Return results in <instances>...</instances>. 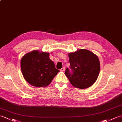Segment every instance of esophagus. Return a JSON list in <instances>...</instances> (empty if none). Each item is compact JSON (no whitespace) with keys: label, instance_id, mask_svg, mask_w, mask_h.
Listing matches in <instances>:
<instances>
[{"label":"esophagus","instance_id":"obj_1","mask_svg":"<svg viewBox=\"0 0 122 122\" xmlns=\"http://www.w3.org/2000/svg\"><path fill=\"white\" fill-rule=\"evenodd\" d=\"M65 70H66V69H65V67H63L62 68V69L60 70V71H62V72H64L65 71Z\"/></svg>","mask_w":122,"mask_h":122}]
</instances>
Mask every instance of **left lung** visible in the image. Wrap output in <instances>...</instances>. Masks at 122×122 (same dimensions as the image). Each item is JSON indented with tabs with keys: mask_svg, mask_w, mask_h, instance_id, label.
Returning <instances> with one entry per match:
<instances>
[{
	"mask_svg": "<svg viewBox=\"0 0 122 122\" xmlns=\"http://www.w3.org/2000/svg\"><path fill=\"white\" fill-rule=\"evenodd\" d=\"M70 68L65 74L72 85L81 89L87 88L95 83L100 72L98 56L86 49H80L69 54Z\"/></svg>",
	"mask_w": 122,
	"mask_h": 122,
	"instance_id": "left-lung-1",
	"label": "left lung"
}]
</instances>
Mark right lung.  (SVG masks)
<instances>
[{
  "mask_svg": "<svg viewBox=\"0 0 122 122\" xmlns=\"http://www.w3.org/2000/svg\"><path fill=\"white\" fill-rule=\"evenodd\" d=\"M49 56V53L34 50L22 57V74L25 80L32 86L42 87L49 85L59 72Z\"/></svg>",
  "mask_w": 122,
  "mask_h": 122,
  "instance_id": "add662e5",
  "label": "right lung"
}]
</instances>
